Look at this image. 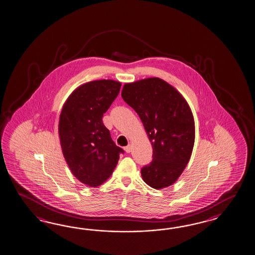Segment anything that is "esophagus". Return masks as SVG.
I'll use <instances>...</instances> for the list:
<instances>
[{
	"instance_id": "esophagus-1",
	"label": "esophagus",
	"mask_w": 255,
	"mask_h": 255,
	"mask_svg": "<svg viewBox=\"0 0 255 255\" xmlns=\"http://www.w3.org/2000/svg\"><path fill=\"white\" fill-rule=\"evenodd\" d=\"M124 150L126 153H130L131 151V145H128L127 146H125L124 147Z\"/></svg>"
}]
</instances>
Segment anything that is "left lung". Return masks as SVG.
I'll list each match as a JSON object with an SVG mask.
<instances>
[{
    "mask_svg": "<svg viewBox=\"0 0 255 255\" xmlns=\"http://www.w3.org/2000/svg\"><path fill=\"white\" fill-rule=\"evenodd\" d=\"M124 101L141 119L153 148L152 161L141 169L149 186L172 185L185 170L195 141L192 112L179 92L158 78L126 83Z\"/></svg>",
    "mask_w": 255,
    "mask_h": 255,
    "instance_id": "1",
    "label": "left lung"
}]
</instances>
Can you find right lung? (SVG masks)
Wrapping results in <instances>:
<instances>
[{
    "instance_id": "add662e5",
    "label": "right lung",
    "mask_w": 255,
    "mask_h": 255,
    "mask_svg": "<svg viewBox=\"0 0 255 255\" xmlns=\"http://www.w3.org/2000/svg\"><path fill=\"white\" fill-rule=\"evenodd\" d=\"M122 84L112 80L85 83L69 96L59 120L63 155L76 178L98 186L111 175L123 148L104 125V113L116 99Z\"/></svg>"
}]
</instances>
